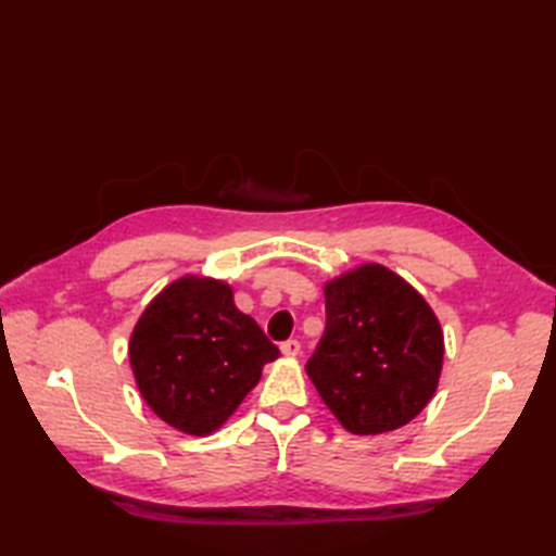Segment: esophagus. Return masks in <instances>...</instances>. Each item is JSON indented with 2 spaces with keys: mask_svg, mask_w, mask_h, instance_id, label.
I'll list each match as a JSON object with an SVG mask.
<instances>
[{
  "mask_svg": "<svg viewBox=\"0 0 556 556\" xmlns=\"http://www.w3.org/2000/svg\"><path fill=\"white\" fill-rule=\"evenodd\" d=\"M279 349H281V353H285V356H289V358H296L299 353H301V341H296V339H289V341H285V344H281Z\"/></svg>",
  "mask_w": 556,
  "mask_h": 556,
  "instance_id": "1",
  "label": "esophagus"
}]
</instances>
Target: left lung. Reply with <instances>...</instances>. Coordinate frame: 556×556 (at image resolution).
I'll use <instances>...</instances> for the list:
<instances>
[{
  "instance_id": "left-lung-1",
  "label": "left lung",
  "mask_w": 556,
  "mask_h": 556,
  "mask_svg": "<svg viewBox=\"0 0 556 556\" xmlns=\"http://www.w3.org/2000/svg\"><path fill=\"white\" fill-rule=\"evenodd\" d=\"M325 334L305 363L317 394L353 434L410 422L440 382V320L408 281L361 265L325 285Z\"/></svg>"
}]
</instances>
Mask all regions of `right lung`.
Returning a JSON list of instances; mask_svg holds the SVG:
<instances>
[{
  "instance_id": "add662e5",
  "label": "right lung",
  "mask_w": 556,
  "mask_h": 556,
  "mask_svg": "<svg viewBox=\"0 0 556 556\" xmlns=\"http://www.w3.org/2000/svg\"><path fill=\"white\" fill-rule=\"evenodd\" d=\"M277 356L253 317L233 305L231 287L205 277H181L164 289L128 344L148 406L198 437L224 425Z\"/></svg>"
}]
</instances>
